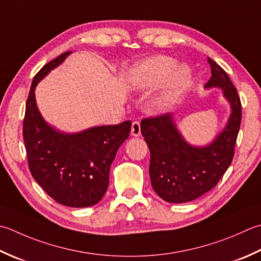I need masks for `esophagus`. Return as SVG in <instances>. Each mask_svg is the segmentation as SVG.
<instances>
[{"label":"esophagus","instance_id":"obj_1","mask_svg":"<svg viewBox=\"0 0 261 261\" xmlns=\"http://www.w3.org/2000/svg\"><path fill=\"white\" fill-rule=\"evenodd\" d=\"M141 134V129H140V123L138 121L132 122L131 125V135L135 137H139Z\"/></svg>","mask_w":261,"mask_h":261}]
</instances>
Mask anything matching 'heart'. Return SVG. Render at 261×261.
I'll list each match as a JSON object with an SVG mask.
<instances>
[{"label":"heart","mask_w":261,"mask_h":261,"mask_svg":"<svg viewBox=\"0 0 261 261\" xmlns=\"http://www.w3.org/2000/svg\"><path fill=\"white\" fill-rule=\"evenodd\" d=\"M177 65L176 61L165 55H158L135 65L130 73V83L139 90L154 88L167 79L160 97L161 106L174 104L191 79V71L187 65Z\"/></svg>","instance_id":"1"}]
</instances>
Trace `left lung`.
<instances>
[{"label":"left lung","instance_id":"obj_1","mask_svg":"<svg viewBox=\"0 0 261 261\" xmlns=\"http://www.w3.org/2000/svg\"><path fill=\"white\" fill-rule=\"evenodd\" d=\"M212 76L206 88L219 87L232 113L227 125L207 147H192L183 139L171 114L141 120V134L150 150L149 175L152 189L172 203L192 201L215 187L231 165L241 124L242 106L238 90L227 73L208 59Z\"/></svg>","mask_w":261,"mask_h":261}]
</instances>
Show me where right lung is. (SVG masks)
<instances>
[{
	"label": "right lung",
	"instance_id": "1",
	"mask_svg": "<svg viewBox=\"0 0 261 261\" xmlns=\"http://www.w3.org/2000/svg\"><path fill=\"white\" fill-rule=\"evenodd\" d=\"M71 52L45 64L30 87L23 119V140L30 173L56 202L83 208L100 201L109 188L110 167L116 151L127 139L131 121L95 126L66 135L49 126L36 105L35 88Z\"/></svg>",
	"mask_w": 261,
	"mask_h": 261
}]
</instances>
